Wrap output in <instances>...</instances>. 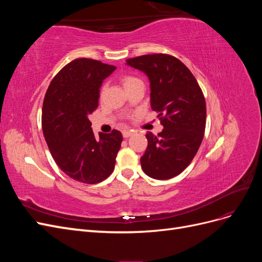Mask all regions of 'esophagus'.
Here are the masks:
<instances>
[{"instance_id": "esophagus-1", "label": "esophagus", "mask_w": 262, "mask_h": 262, "mask_svg": "<svg viewBox=\"0 0 262 262\" xmlns=\"http://www.w3.org/2000/svg\"><path fill=\"white\" fill-rule=\"evenodd\" d=\"M133 134V131L132 130H124L123 132H122V136H123V138H129V137H131Z\"/></svg>"}]
</instances>
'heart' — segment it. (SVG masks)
<instances>
[{"label":"heart","instance_id":"obj_1","mask_svg":"<svg viewBox=\"0 0 262 262\" xmlns=\"http://www.w3.org/2000/svg\"><path fill=\"white\" fill-rule=\"evenodd\" d=\"M120 82H121V84H122L124 90L129 89V87L133 86L134 84L141 83V81L139 80L138 77L132 76V75H123V76L120 78Z\"/></svg>","mask_w":262,"mask_h":262}]
</instances>
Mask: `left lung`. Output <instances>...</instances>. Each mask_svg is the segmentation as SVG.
I'll return each instance as SVG.
<instances>
[{"mask_svg": "<svg viewBox=\"0 0 262 262\" xmlns=\"http://www.w3.org/2000/svg\"><path fill=\"white\" fill-rule=\"evenodd\" d=\"M126 64L148 76L150 107L164 126L157 136L146 133L142 169L154 179L176 177L192 162L203 140L207 106L202 90L190 70L170 54L141 55Z\"/></svg>", "mask_w": 262, "mask_h": 262, "instance_id": "1", "label": "left lung"}]
</instances>
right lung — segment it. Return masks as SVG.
<instances>
[{
  "mask_svg": "<svg viewBox=\"0 0 262 262\" xmlns=\"http://www.w3.org/2000/svg\"><path fill=\"white\" fill-rule=\"evenodd\" d=\"M116 67L80 58L53 77L42 106V131L54 162L72 179L94 185L115 169L122 134L99 133L96 139L89 116L98 107L102 81Z\"/></svg>",
  "mask_w": 262,
  "mask_h": 262,
  "instance_id": "1",
  "label": "right lung"
}]
</instances>
